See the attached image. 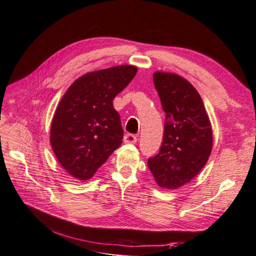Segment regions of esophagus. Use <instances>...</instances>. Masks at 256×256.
<instances>
[{"mask_svg": "<svg viewBox=\"0 0 256 256\" xmlns=\"http://www.w3.org/2000/svg\"><path fill=\"white\" fill-rule=\"evenodd\" d=\"M123 141H124V143H126V144H134V143H136L138 138L133 134H126L124 136Z\"/></svg>", "mask_w": 256, "mask_h": 256, "instance_id": "1", "label": "esophagus"}]
</instances>
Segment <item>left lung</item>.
<instances>
[{"label":"left lung","instance_id":"left-lung-1","mask_svg":"<svg viewBox=\"0 0 256 256\" xmlns=\"http://www.w3.org/2000/svg\"><path fill=\"white\" fill-rule=\"evenodd\" d=\"M155 88L165 112L160 152L148 166L160 188L175 190L201 172L213 148L212 125L198 92L178 74L158 71Z\"/></svg>","mask_w":256,"mask_h":256}]
</instances>
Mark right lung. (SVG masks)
Instances as JSON below:
<instances>
[{
  "instance_id": "add662e5",
  "label": "right lung",
  "mask_w": 256,
  "mask_h": 256,
  "mask_svg": "<svg viewBox=\"0 0 256 256\" xmlns=\"http://www.w3.org/2000/svg\"><path fill=\"white\" fill-rule=\"evenodd\" d=\"M136 72L133 65L88 72L63 95L52 120L50 142L58 163L74 178H91L122 144L121 118L113 100Z\"/></svg>"
}]
</instances>
